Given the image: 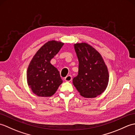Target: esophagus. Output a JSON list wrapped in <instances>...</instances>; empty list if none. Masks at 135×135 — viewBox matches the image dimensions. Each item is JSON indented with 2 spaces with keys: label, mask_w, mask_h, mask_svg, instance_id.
I'll return each instance as SVG.
<instances>
[{
  "label": "esophagus",
  "mask_w": 135,
  "mask_h": 135,
  "mask_svg": "<svg viewBox=\"0 0 135 135\" xmlns=\"http://www.w3.org/2000/svg\"><path fill=\"white\" fill-rule=\"evenodd\" d=\"M64 80L66 82H70L72 80V76L71 75H68L65 77Z\"/></svg>",
  "instance_id": "esophagus-1"
}]
</instances>
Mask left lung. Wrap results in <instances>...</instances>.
<instances>
[{
    "mask_svg": "<svg viewBox=\"0 0 135 135\" xmlns=\"http://www.w3.org/2000/svg\"><path fill=\"white\" fill-rule=\"evenodd\" d=\"M74 49L79 61L78 75L73 84L85 98H94L106 89L109 73L102 56L87 43H77Z\"/></svg>",
    "mask_w": 135,
    "mask_h": 135,
    "instance_id": "obj_1",
    "label": "left lung"
}]
</instances>
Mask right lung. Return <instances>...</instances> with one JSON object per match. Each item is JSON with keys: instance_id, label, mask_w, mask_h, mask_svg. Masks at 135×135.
<instances>
[{"instance_id": "add662e5", "label": "right lung", "mask_w": 135, "mask_h": 135, "mask_svg": "<svg viewBox=\"0 0 135 135\" xmlns=\"http://www.w3.org/2000/svg\"><path fill=\"white\" fill-rule=\"evenodd\" d=\"M64 43L50 41L37 51L28 65L27 84L32 92L39 97H50L62 83L59 71L50 60L58 53Z\"/></svg>"}]
</instances>
